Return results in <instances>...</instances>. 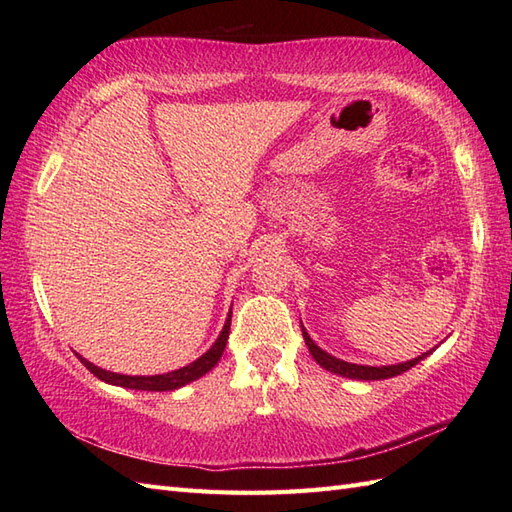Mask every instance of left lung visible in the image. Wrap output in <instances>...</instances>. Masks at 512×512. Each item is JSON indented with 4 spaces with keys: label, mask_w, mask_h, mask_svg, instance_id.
I'll return each instance as SVG.
<instances>
[{
    "label": "left lung",
    "mask_w": 512,
    "mask_h": 512,
    "mask_svg": "<svg viewBox=\"0 0 512 512\" xmlns=\"http://www.w3.org/2000/svg\"><path fill=\"white\" fill-rule=\"evenodd\" d=\"M303 339H306V345L310 354L314 356V361H317L321 367L330 369V372L339 374V376H347V378H358V380H380V378H391V376H398L402 372H407V369H411L416 363H420L424 354L413 358V361H407V363H400V365H387V367H369V365H354V363H345L341 361V358H334L332 354L323 352L321 347L314 343L308 332L303 330Z\"/></svg>",
    "instance_id": "obj_1"
}]
</instances>
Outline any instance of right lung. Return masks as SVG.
<instances>
[{
	"label": "right lung",
	"mask_w": 512,
	"mask_h": 512,
	"mask_svg": "<svg viewBox=\"0 0 512 512\" xmlns=\"http://www.w3.org/2000/svg\"><path fill=\"white\" fill-rule=\"evenodd\" d=\"M228 330H231V314H228V319L224 323V330L222 334L217 336V341L213 343V347L204 356H200L198 361H193L191 365L176 369V372H169V374H160V376H125V374H114V372H105V369L92 365L90 361H85L83 356L81 363L90 369V372L105 380V383L110 385H118V387H129V389H143V391H173L182 385L191 383V380L204 376L206 372H211V369L220 361V356L224 354V347L228 341Z\"/></svg>",
	"instance_id": "right-lung-1"
}]
</instances>
